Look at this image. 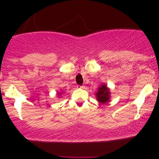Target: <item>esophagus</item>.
<instances>
[{"mask_svg": "<svg viewBox=\"0 0 159 159\" xmlns=\"http://www.w3.org/2000/svg\"><path fill=\"white\" fill-rule=\"evenodd\" d=\"M77 87H78V89H84V86H81V85H78L77 86Z\"/></svg>", "mask_w": 159, "mask_h": 159, "instance_id": "1", "label": "esophagus"}]
</instances>
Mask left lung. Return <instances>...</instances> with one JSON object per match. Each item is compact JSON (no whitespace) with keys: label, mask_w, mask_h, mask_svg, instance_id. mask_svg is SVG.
Wrapping results in <instances>:
<instances>
[{"label":"left lung","mask_w":159,"mask_h":159,"mask_svg":"<svg viewBox=\"0 0 159 159\" xmlns=\"http://www.w3.org/2000/svg\"><path fill=\"white\" fill-rule=\"evenodd\" d=\"M110 89H108L106 84H102L98 89L95 93L97 101L101 104H105L108 102L111 98Z\"/></svg>","instance_id":"left-lung-1"}]
</instances>
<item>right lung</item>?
Here are the masks:
<instances>
[{
    "mask_svg": "<svg viewBox=\"0 0 159 159\" xmlns=\"http://www.w3.org/2000/svg\"><path fill=\"white\" fill-rule=\"evenodd\" d=\"M61 93H62V92H57V95H58V96H60L61 94Z\"/></svg>",
    "mask_w": 159,
    "mask_h": 159,
    "instance_id": "obj_1",
    "label": "right lung"
}]
</instances>
